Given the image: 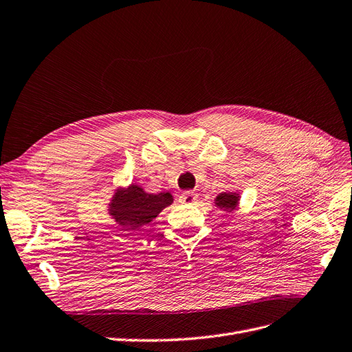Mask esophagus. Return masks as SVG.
<instances>
[{"label":"esophagus","mask_w":352,"mask_h":352,"mask_svg":"<svg viewBox=\"0 0 352 352\" xmlns=\"http://www.w3.org/2000/svg\"><path fill=\"white\" fill-rule=\"evenodd\" d=\"M198 199V194L194 192V190H186V192H182L179 197V201L184 202V204H192Z\"/></svg>","instance_id":"esophagus-1"}]
</instances>
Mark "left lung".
Wrapping results in <instances>:
<instances>
[{
    "label": "left lung",
    "instance_id": "left-lung-1",
    "mask_svg": "<svg viewBox=\"0 0 352 352\" xmlns=\"http://www.w3.org/2000/svg\"><path fill=\"white\" fill-rule=\"evenodd\" d=\"M239 202V194L236 192H223L220 195H217V198L214 199V204L226 211H233L238 207Z\"/></svg>",
    "mask_w": 352,
    "mask_h": 352
}]
</instances>
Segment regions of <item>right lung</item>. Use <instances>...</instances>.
<instances>
[{"instance_id":"add662e5","label":"right lung","mask_w":352,"mask_h":352,"mask_svg":"<svg viewBox=\"0 0 352 352\" xmlns=\"http://www.w3.org/2000/svg\"><path fill=\"white\" fill-rule=\"evenodd\" d=\"M173 202L170 192L148 194L138 186L131 185L129 188H119L114 192L109 211L113 219L127 229H140L150 223Z\"/></svg>"}]
</instances>
